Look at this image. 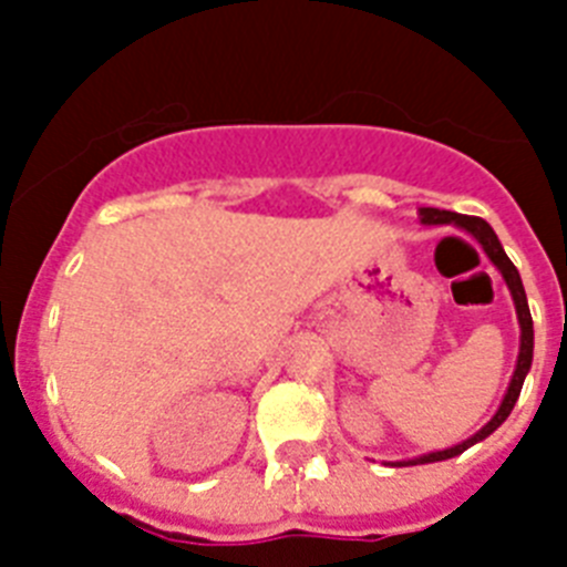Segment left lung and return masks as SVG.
Returning a JSON list of instances; mask_svg holds the SVG:
<instances>
[{"label":"left lung","instance_id":"obj_1","mask_svg":"<svg viewBox=\"0 0 567 567\" xmlns=\"http://www.w3.org/2000/svg\"><path fill=\"white\" fill-rule=\"evenodd\" d=\"M421 221H423V225H455V227H461V230H467L470 236H473V239L484 247V254H487L489 261H493V265L502 270L504 282H507V288H511V293H513V302H516V313H518V326H522V346H518L516 372H513L511 386H507V394H504L502 406H498V412L493 415V421H489L482 432H475L473 437H467L464 444L450 446V450H441V453L421 455V458L406 461V464H432V461L455 458V455L464 453L467 446L484 441L489 432H496L498 426L507 421V415L513 412V406H516L518 392H522V383H525L527 372H530V360H534V320H530V308H527L525 285H522V276H518L516 265H513V261L507 259V254H504L502 241H498V236L493 233V227H489L487 221H484V218H478V216H461V213L435 210V207H421ZM406 464H398V467H406Z\"/></svg>","mask_w":567,"mask_h":567}]
</instances>
